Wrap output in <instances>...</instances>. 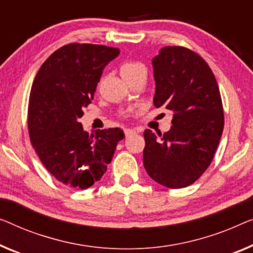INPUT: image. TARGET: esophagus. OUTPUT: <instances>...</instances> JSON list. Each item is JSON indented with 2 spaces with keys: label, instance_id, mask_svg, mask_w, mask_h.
I'll list each match as a JSON object with an SVG mask.
<instances>
[{
  "label": "esophagus",
  "instance_id": "esophagus-1",
  "mask_svg": "<svg viewBox=\"0 0 253 253\" xmlns=\"http://www.w3.org/2000/svg\"><path fill=\"white\" fill-rule=\"evenodd\" d=\"M134 134H136V131H135L134 129H130V128H126V129H125V136L126 137H129Z\"/></svg>",
  "mask_w": 253,
  "mask_h": 253
}]
</instances>
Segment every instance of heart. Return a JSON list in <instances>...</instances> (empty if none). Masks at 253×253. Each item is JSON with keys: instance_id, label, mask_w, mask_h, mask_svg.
<instances>
[{"instance_id": "heart-1", "label": "heart", "mask_w": 253, "mask_h": 253, "mask_svg": "<svg viewBox=\"0 0 253 253\" xmlns=\"http://www.w3.org/2000/svg\"><path fill=\"white\" fill-rule=\"evenodd\" d=\"M139 69H144V67H143L141 63L127 62L122 67V70L120 71H122V76L126 77V76H128V75H131L133 73H135V71H137Z\"/></svg>"}]
</instances>
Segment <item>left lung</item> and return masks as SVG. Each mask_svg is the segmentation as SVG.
Masks as SVG:
<instances>
[{
	"mask_svg": "<svg viewBox=\"0 0 253 253\" xmlns=\"http://www.w3.org/2000/svg\"><path fill=\"white\" fill-rule=\"evenodd\" d=\"M152 66L153 104L172 112V126L164 135L144 130V168L161 185L186 187L209 167L223 134L219 87L208 63L190 48L165 46Z\"/></svg>",
	"mask_w": 253,
	"mask_h": 253,
	"instance_id": "8db88e82",
	"label": "left lung"
}]
</instances>
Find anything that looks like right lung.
Instances as JSON below:
<instances>
[{
  "label": "right lung",
  "mask_w": 253,
  "mask_h": 253,
  "mask_svg": "<svg viewBox=\"0 0 253 253\" xmlns=\"http://www.w3.org/2000/svg\"><path fill=\"white\" fill-rule=\"evenodd\" d=\"M116 47L63 45L46 59L33 82L28 130L33 148L50 174L67 186L85 190L99 182L123 129L84 130L78 119L93 100L104 67L117 58Z\"/></svg>",
  "instance_id": "1"
}]
</instances>
